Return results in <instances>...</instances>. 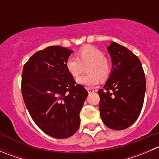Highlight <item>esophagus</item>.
<instances>
[{"label":"esophagus","instance_id":"obj_1","mask_svg":"<svg viewBox=\"0 0 159 159\" xmlns=\"http://www.w3.org/2000/svg\"><path fill=\"white\" fill-rule=\"evenodd\" d=\"M87 91H88V92L89 93V94H91V93H93V92H94V90H93V89H87Z\"/></svg>","mask_w":159,"mask_h":159}]
</instances>
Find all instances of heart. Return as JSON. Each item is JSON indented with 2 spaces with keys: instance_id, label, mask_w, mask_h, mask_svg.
Instances as JSON below:
<instances>
[{
  "instance_id": "obj_1",
  "label": "heart",
  "mask_w": 159,
  "mask_h": 159,
  "mask_svg": "<svg viewBox=\"0 0 159 159\" xmlns=\"http://www.w3.org/2000/svg\"><path fill=\"white\" fill-rule=\"evenodd\" d=\"M87 75L76 78V82L81 85L94 87L101 80H105L109 75L110 62L105 57V54L98 48L86 45L78 51V58L70 55L66 61V68L71 76L77 77L82 72L84 66Z\"/></svg>"
}]
</instances>
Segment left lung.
<instances>
[{"mask_svg": "<svg viewBox=\"0 0 159 159\" xmlns=\"http://www.w3.org/2000/svg\"><path fill=\"white\" fill-rule=\"evenodd\" d=\"M112 68L100 96L101 118L109 129L129 128L140 115L145 98V77L142 63L130 50L116 42L107 48Z\"/></svg>", "mask_w": 159, "mask_h": 159, "instance_id": "1", "label": "left lung"}]
</instances>
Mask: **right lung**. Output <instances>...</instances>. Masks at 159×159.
Segmentation results:
<instances>
[{
  "label": "right lung",
  "instance_id": "add662e5",
  "mask_svg": "<svg viewBox=\"0 0 159 159\" xmlns=\"http://www.w3.org/2000/svg\"><path fill=\"white\" fill-rule=\"evenodd\" d=\"M73 51L50 46L30 57L22 72L24 102L35 124L55 139H67L79 129V114L88 97L66 68Z\"/></svg>",
  "mask_w": 159,
  "mask_h": 159
}]
</instances>
